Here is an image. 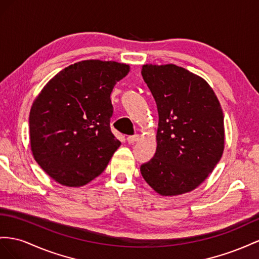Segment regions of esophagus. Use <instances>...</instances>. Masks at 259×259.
Wrapping results in <instances>:
<instances>
[{
    "mask_svg": "<svg viewBox=\"0 0 259 259\" xmlns=\"http://www.w3.org/2000/svg\"><path fill=\"white\" fill-rule=\"evenodd\" d=\"M139 139H140V136H139V135L129 136V137L127 138V141H128V143H129V144H134L135 142H137V141H138Z\"/></svg>",
    "mask_w": 259,
    "mask_h": 259,
    "instance_id": "obj_1",
    "label": "esophagus"
}]
</instances>
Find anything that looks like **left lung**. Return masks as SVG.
<instances>
[{"label": "left lung", "mask_w": 259, "mask_h": 259, "mask_svg": "<svg viewBox=\"0 0 259 259\" xmlns=\"http://www.w3.org/2000/svg\"><path fill=\"white\" fill-rule=\"evenodd\" d=\"M141 73L158 110L156 153L141 175L160 195L187 193L224 153L223 109L209 84L179 66L143 65Z\"/></svg>", "instance_id": "8db88e82"}]
</instances>
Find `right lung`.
Returning a JSON list of instances; mask_svg holds the SVG:
<instances>
[{
  "mask_svg": "<svg viewBox=\"0 0 259 259\" xmlns=\"http://www.w3.org/2000/svg\"><path fill=\"white\" fill-rule=\"evenodd\" d=\"M129 65L83 61L52 78L29 115L35 161L52 179L82 187L100 176L120 142L110 131L115 84Z\"/></svg>",
  "mask_w": 259,
  "mask_h": 259,
  "instance_id": "add662e5",
  "label": "right lung"
}]
</instances>
